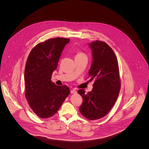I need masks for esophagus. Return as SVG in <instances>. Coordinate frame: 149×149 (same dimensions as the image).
<instances>
[{"label": "esophagus", "mask_w": 149, "mask_h": 149, "mask_svg": "<svg viewBox=\"0 0 149 149\" xmlns=\"http://www.w3.org/2000/svg\"><path fill=\"white\" fill-rule=\"evenodd\" d=\"M70 93H77V91L76 90V89H73L72 90L70 91Z\"/></svg>", "instance_id": "esophagus-1"}]
</instances>
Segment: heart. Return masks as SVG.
<instances>
[{
  "instance_id": "1",
  "label": "heart",
  "mask_w": 149,
  "mask_h": 149,
  "mask_svg": "<svg viewBox=\"0 0 149 149\" xmlns=\"http://www.w3.org/2000/svg\"><path fill=\"white\" fill-rule=\"evenodd\" d=\"M85 56V54L83 53H81V52H79L77 53V54L76 55V56Z\"/></svg>"
}]
</instances>
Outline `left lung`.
I'll return each mask as SVG.
<instances>
[{
  "mask_svg": "<svg viewBox=\"0 0 149 149\" xmlns=\"http://www.w3.org/2000/svg\"><path fill=\"white\" fill-rule=\"evenodd\" d=\"M92 63L89 70L90 81H94L92 91L77 92L83 98L80 112L86 119H99L110 111L115 103L121 86L118 60L106 43L96 40L89 44Z\"/></svg>",
  "mask_w": 149,
  "mask_h": 149,
  "instance_id": "8db88e82",
  "label": "left lung"
}]
</instances>
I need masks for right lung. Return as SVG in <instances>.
<instances>
[{
  "mask_svg": "<svg viewBox=\"0 0 149 149\" xmlns=\"http://www.w3.org/2000/svg\"><path fill=\"white\" fill-rule=\"evenodd\" d=\"M70 41L65 38L49 39L37 44L30 52L24 69L25 97L33 111L43 119L53 116L70 93L66 85L51 81L62 52Z\"/></svg>",
  "mask_w": 149,
  "mask_h": 149,
  "instance_id": "obj_1",
  "label": "right lung"
}]
</instances>
